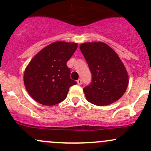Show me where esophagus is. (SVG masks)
<instances>
[{
    "label": "esophagus",
    "mask_w": 151,
    "mask_h": 151,
    "mask_svg": "<svg viewBox=\"0 0 151 151\" xmlns=\"http://www.w3.org/2000/svg\"><path fill=\"white\" fill-rule=\"evenodd\" d=\"M77 82L78 85H81V83H82V80H81V79H78V80L77 81Z\"/></svg>",
    "instance_id": "obj_1"
}]
</instances>
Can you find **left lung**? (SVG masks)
<instances>
[{
  "label": "left lung",
  "mask_w": 151,
  "mask_h": 151,
  "mask_svg": "<svg viewBox=\"0 0 151 151\" xmlns=\"http://www.w3.org/2000/svg\"><path fill=\"white\" fill-rule=\"evenodd\" d=\"M91 71L92 80L83 89L86 100L96 106H106L126 92L129 75L114 50L101 42H84L79 46Z\"/></svg>",
  "instance_id": "1"
}]
</instances>
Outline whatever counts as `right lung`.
Instances as JSON below:
<instances>
[{"mask_svg": "<svg viewBox=\"0 0 151 151\" xmlns=\"http://www.w3.org/2000/svg\"><path fill=\"white\" fill-rule=\"evenodd\" d=\"M77 43L58 41L43 48L31 60L24 72V84L29 95L41 104L52 106L65 99L71 86L67 62Z\"/></svg>", "mask_w": 151, "mask_h": 151, "instance_id": "obj_1", "label": "right lung"}]
</instances>
